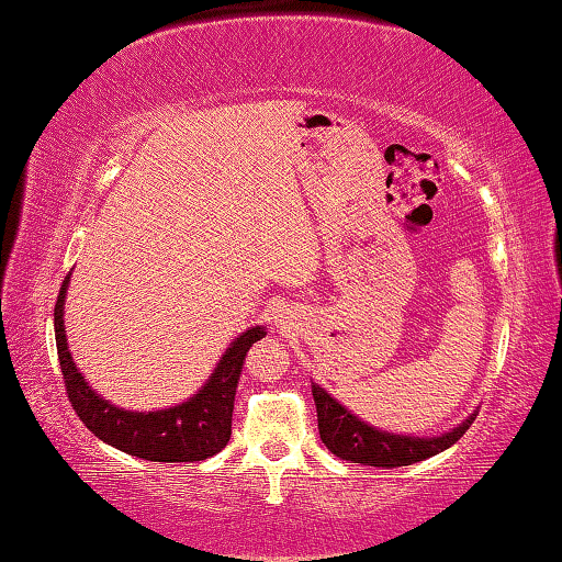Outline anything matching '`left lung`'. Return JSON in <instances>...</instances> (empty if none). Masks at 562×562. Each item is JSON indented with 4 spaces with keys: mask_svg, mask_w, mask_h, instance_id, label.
Returning <instances> with one entry per match:
<instances>
[{
    "mask_svg": "<svg viewBox=\"0 0 562 562\" xmlns=\"http://www.w3.org/2000/svg\"><path fill=\"white\" fill-rule=\"evenodd\" d=\"M311 390L318 409V431L323 445L336 457L362 467L395 469L417 464V461H425L439 454V451L449 449L451 445H457L464 437V431L471 427V422L476 419L474 412L461 425L439 437L395 435V431L378 429L368 425V422H362L348 407H342L336 397H330L326 390L316 385V382H313Z\"/></svg>",
    "mask_w": 562,
    "mask_h": 562,
    "instance_id": "1",
    "label": "left lung"
}]
</instances>
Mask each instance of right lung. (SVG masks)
Returning a JSON list of instances; mask_svg holds the SVG:
<instances>
[{"label":"right lung","instance_id":"obj_1","mask_svg":"<svg viewBox=\"0 0 562 562\" xmlns=\"http://www.w3.org/2000/svg\"><path fill=\"white\" fill-rule=\"evenodd\" d=\"M68 281H71V273L66 276L58 291L54 330L68 400L83 425L105 445L145 461L175 464V461H202L220 454L232 437L234 395L244 358L254 342L266 336V328L254 326L236 336L216 362L210 380L190 400L167 409L133 412L103 400L76 368L64 326Z\"/></svg>","mask_w":562,"mask_h":562}]
</instances>
